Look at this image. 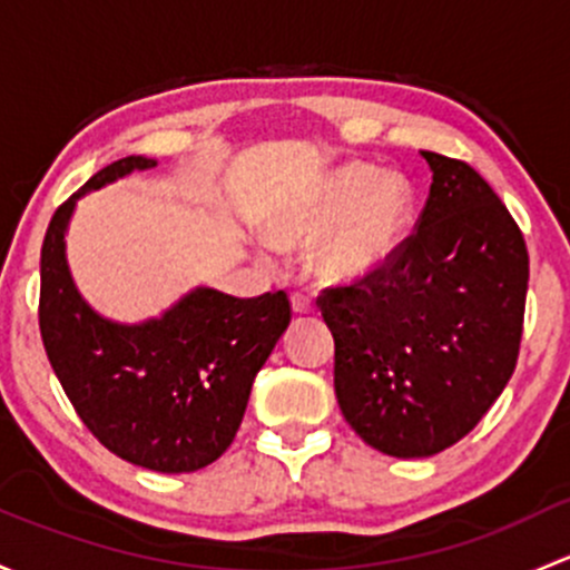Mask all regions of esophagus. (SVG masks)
<instances>
[{
	"label": "esophagus",
	"instance_id": "1",
	"mask_svg": "<svg viewBox=\"0 0 570 570\" xmlns=\"http://www.w3.org/2000/svg\"><path fill=\"white\" fill-rule=\"evenodd\" d=\"M292 311H295V314H314L316 305L308 295H301V292H295V295H292Z\"/></svg>",
	"mask_w": 570,
	"mask_h": 570
}]
</instances>
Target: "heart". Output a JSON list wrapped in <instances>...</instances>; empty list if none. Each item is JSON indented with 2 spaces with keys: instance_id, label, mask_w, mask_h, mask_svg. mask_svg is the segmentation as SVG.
I'll return each instance as SVG.
<instances>
[{
  "instance_id": "heart-1",
  "label": "heart",
  "mask_w": 570,
  "mask_h": 570,
  "mask_svg": "<svg viewBox=\"0 0 570 570\" xmlns=\"http://www.w3.org/2000/svg\"><path fill=\"white\" fill-rule=\"evenodd\" d=\"M412 220L415 194L404 177L371 164H346L269 215L265 232L281 248L314 243L308 262L325 284H361L404 250Z\"/></svg>"
}]
</instances>
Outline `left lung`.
Masks as SVG:
<instances>
[{"mask_svg":"<svg viewBox=\"0 0 570 570\" xmlns=\"http://www.w3.org/2000/svg\"><path fill=\"white\" fill-rule=\"evenodd\" d=\"M426 207L374 278L320 297L335 399L363 442L395 459L456 445L517 368L530 259L517 220L464 160L421 153Z\"/></svg>","mask_w":570,"mask_h":570,"instance_id":"left-lung-1","label":"left lung"}]
</instances>
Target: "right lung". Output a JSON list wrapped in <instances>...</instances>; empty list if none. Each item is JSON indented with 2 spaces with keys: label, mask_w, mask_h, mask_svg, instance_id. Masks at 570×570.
Masks as SVG:
<instances>
[{
  "label": "right lung",
  "mask_w": 570,
  "mask_h": 570,
  "mask_svg": "<svg viewBox=\"0 0 570 570\" xmlns=\"http://www.w3.org/2000/svg\"><path fill=\"white\" fill-rule=\"evenodd\" d=\"M155 166L144 155L114 160L53 213L40 250V335L83 426L111 453L144 470L196 472L235 440L292 308L286 292L243 301L196 286L160 316L125 325L83 301L65 250L76 205Z\"/></svg>",
  "instance_id": "1"
}]
</instances>
